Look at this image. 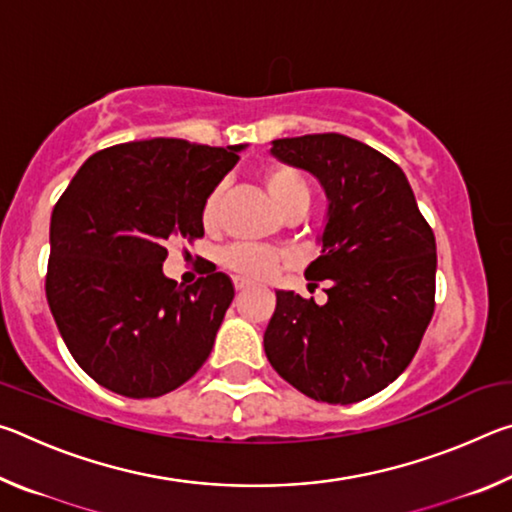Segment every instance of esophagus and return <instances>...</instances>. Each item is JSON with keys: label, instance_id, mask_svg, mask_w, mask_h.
Here are the masks:
<instances>
[{"label": "esophagus", "instance_id": "1", "mask_svg": "<svg viewBox=\"0 0 512 512\" xmlns=\"http://www.w3.org/2000/svg\"><path fill=\"white\" fill-rule=\"evenodd\" d=\"M235 289H237L239 293L246 291V289H250V282L244 280V277H235Z\"/></svg>", "mask_w": 512, "mask_h": 512}]
</instances>
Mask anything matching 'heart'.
Segmentation results:
<instances>
[{"instance_id":"b5f03b06","label":"heart","mask_w":512,"mask_h":512,"mask_svg":"<svg viewBox=\"0 0 512 512\" xmlns=\"http://www.w3.org/2000/svg\"><path fill=\"white\" fill-rule=\"evenodd\" d=\"M262 183L266 187L268 196L273 198V203L280 207L282 212L291 210L293 205H307L309 203V189L305 180L300 178L298 171L282 164H271L262 171ZM223 203V185L214 187L210 196L203 203V221L205 225H212L219 219V210ZM221 264L230 268L232 273H237L244 280H266L271 277L277 268L284 264V255L277 250L255 246V244H235L223 250Z\"/></svg>"}]
</instances>
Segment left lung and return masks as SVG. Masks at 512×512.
Returning a JSON list of instances; mask_svg holds the SVG:
<instances>
[{
  "label": "left lung",
  "instance_id": "1",
  "mask_svg": "<svg viewBox=\"0 0 512 512\" xmlns=\"http://www.w3.org/2000/svg\"><path fill=\"white\" fill-rule=\"evenodd\" d=\"M280 162L305 169L327 196L320 257L309 289L325 305L275 291L264 350L277 375L316 402L352 404L409 366L436 307V237L404 171L352 137L320 133L275 140Z\"/></svg>",
  "mask_w": 512,
  "mask_h": 512
}]
</instances>
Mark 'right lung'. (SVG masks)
Here are the masks:
<instances>
[{"mask_svg": "<svg viewBox=\"0 0 512 512\" xmlns=\"http://www.w3.org/2000/svg\"><path fill=\"white\" fill-rule=\"evenodd\" d=\"M237 146L173 137L90 155L51 212L47 302L74 361L124 397H160L210 357L235 289L225 273L189 287L162 273L173 239L203 237V203Z\"/></svg>", "mask_w": 512, "mask_h": 512, "instance_id": "obj_1", "label": "right lung"}]
</instances>
